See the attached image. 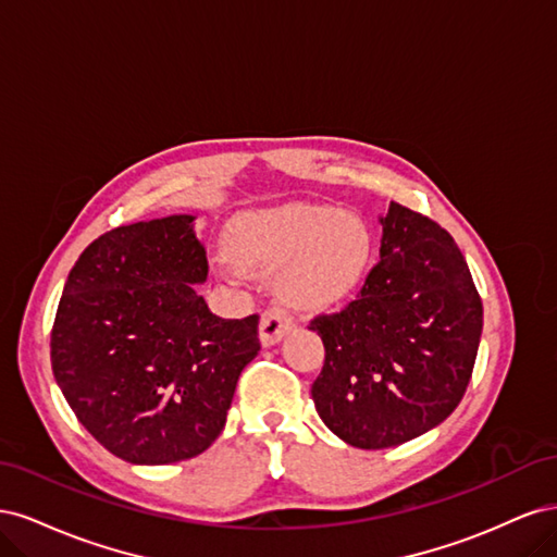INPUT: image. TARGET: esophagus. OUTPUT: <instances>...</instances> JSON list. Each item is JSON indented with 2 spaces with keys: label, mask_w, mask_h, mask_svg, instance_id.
Here are the masks:
<instances>
[{
  "label": "esophagus",
  "mask_w": 557,
  "mask_h": 557,
  "mask_svg": "<svg viewBox=\"0 0 557 557\" xmlns=\"http://www.w3.org/2000/svg\"><path fill=\"white\" fill-rule=\"evenodd\" d=\"M295 327L293 315L283 307H269L260 318V342L262 346L278 344L285 334Z\"/></svg>",
  "instance_id": "34e87169"
}]
</instances>
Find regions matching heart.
I'll return each mask as SVG.
<instances>
[{"mask_svg": "<svg viewBox=\"0 0 557 557\" xmlns=\"http://www.w3.org/2000/svg\"><path fill=\"white\" fill-rule=\"evenodd\" d=\"M227 252L244 272L281 274L288 305L330 309L360 290L374 237L356 213L299 205L244 218L230 232Z\"/></svg>", "mask_w": 557, "mask_h": 557, "instance_id": "heart-1", "label": "heart"}]
</instances>
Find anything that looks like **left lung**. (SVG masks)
<instances>
[{
    "label": "left lung",
    "instance_id": "left-lung-1",
    "mask_svg": "<svg viewBox=\"0 0 557 557\" xmlns=\"http://www.w3.org/2000/svg\"><path fill=\"white\" fill-rule=\"evenodd\" d=\"M379 223L381 262L358 299L309 325L325 344L315 411L367 450L444 423L467 391L483 330L481 297L450 234L395 201Z\"/></svg>",
    "mask_w": 557,
    "mask_h": 557
}]
</instances>
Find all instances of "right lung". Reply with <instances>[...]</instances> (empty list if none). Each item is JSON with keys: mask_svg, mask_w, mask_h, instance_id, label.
Instances as JSON below:
<instances>
[{"mask_svg": "<svg viewBox=\"0 0 557 557\" xmlns=\"http://www.w3.org/2000/svg\"><path fill=\"white\" fill-rule=\"evenodd\" d=\"M209 276L195 215L123 225L72 267L50 362L78 423L132 465H170L223 432L258 315L225 320L195 285Z\"/></svg>", "mask_w": 557, "mask_h": 557, "instance_id": "add662e5", "label": "right lung"}]
</instances>
